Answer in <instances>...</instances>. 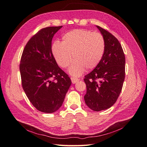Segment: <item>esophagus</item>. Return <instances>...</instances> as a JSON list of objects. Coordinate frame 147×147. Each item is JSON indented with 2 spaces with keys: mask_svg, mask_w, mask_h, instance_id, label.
<instances>
[{
  "mask_svg": "<svg viewBox=\"0 0 147 147\" xmlns=\"http://www.w3.org/2000/svg\"><path fill=\"white\" fill-rule=\"evenodd\" d=\"M71 82H72L73 84L77 83L79 80V79H78L77 78H73V77L71 78Z\"/></svg>",
  "mask_w": 147,
  "mask_h": 147,
  "instance_id": "34e87169",
  "label": "esophagus"
}]
</instances>
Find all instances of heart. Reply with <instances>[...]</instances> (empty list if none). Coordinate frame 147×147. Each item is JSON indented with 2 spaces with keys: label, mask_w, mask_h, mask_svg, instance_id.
<instances>
[{
  "label": "heart",
  "mask_w": 147,
  "mask_h": 147,
  "mask_svg": "<svg viewBox=\"0 0 147 147\" xmlns=\"http://www.w3.org/2000/svg\"><path fill=\"white\" fill-rule=\"evenodd\" d=\"M106 44L99 33L85 29H74L62 36L61 42L55 41L52 51L57 64L61 68L68 67L69 73L79 76L86 68L92 69L100 62L105 52Z\"/></svg>",
  "instance_id": "1"
}]
</instances>
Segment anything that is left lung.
<instances>
[{"instance_id":"obj_1","label":"left lung","mask_w":147,"mask_h":147,"mask_svg":"<svg viewBox=\"0 0 147 147\" xmlns=\"http://www.w3.org/2000/svg\"><path fill=\"white\" fill-rule=\"evenodd\" d=\"M105 38L106 48L97 67L84 79L86 105L94 111L112 107L120 95L125 76V56L120 42L111 33L96 26Z\"/></svg>"}]
</instances>
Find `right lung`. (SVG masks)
Wrapping results in <instances>:
<instances>
[{
  "label": "right lung",
  "instance_id": "obj_1",
  "mask_svg": "<svg viewBox=\"0 0 147 147\" xmlns=\"http://www.w3.org/2000/svg\"><path fill=\"white\" fill-rule=\"evenodd\" d=\"M62 26L40 30L23 50L20 70L24 91L37 110L53 113L61 106L71 84L52 52V40Z\"/></svg>",
  "mask_w": 147,
  "mask_h": 147
}]
</instances>
